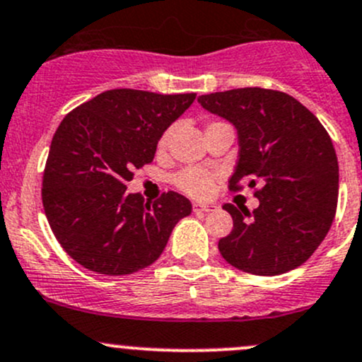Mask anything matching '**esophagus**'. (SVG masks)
Instances as JSON below:
<instances>
[{"label":"esophagus","instance_id":"34e87169","mask_svg":"<svg viewBox=\"0 0 362 362\" xmlns=\"http://www.w3.org/2000/svg\"><path fill=\"white\" fill-rule=\"evenodd\" d=\"M193 211L195 212H214L218 211L216 204H193Z\"/></svg>","mask_w":362,"mask_h":362}]
</instances>
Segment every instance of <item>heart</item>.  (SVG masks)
<instances>
[{"mask_svg":"<svg viewBox=\"0 0 362 362\" xmlns=\"http://www.w3.org/2000/svg\"><path fill=\"white\" fill-rule=\"evenodd\" d=\"M170 132H165L158 141L160 150H165L167 144H169ZM174 185L185 192L186 195L195 197V199H204V197H209L212 192V186H214V181H212V176L206 170L202 169H186L181 170L176 177H174Z\"/></svg>","mask_w":362,"mask_h":362,"instance_id":"obj_1","label":"heart"}]
</instances>
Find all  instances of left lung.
<instances>
[{
    "label": "left lung",
    "mask_w": 362,
    "mask_h": 362,
    "mask_svg": "<svg viewBox=\"0 0 362 362\" xmlns=\"http://www.w3.org/2000/svg\"><path fill=\"white\" fill-rule=\"evenodd\" d=\"M200 106L237 129L238 160L230 188L247 181L259 206L226 204L233 218L219 240L223 258L252 275H281L303 264L337 212L338 160L314 113L284 92L249 87L200 95Z\"/></svg>",
    "instance_id": "1"
}]
</instances>
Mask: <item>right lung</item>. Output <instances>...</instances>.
<instances>
[{"mask_svg": "<svg viewBox=\"0 0 362 362\" xmlns=\"http://www.w3.org/2000/svg\"><path fill=\"white\" fill-rule=\"evenodd\" d=\"M195 94L117 88L66 115L43 173V209L59 244L81 267L127 275L160 258L192 202L167 192L155 204L127 193L134 170L153 162L160 137Z\"/></svg>", "mask_w": 362, "mask_h": 362, "instance_id": "right-lung-1", "label": "right lung"}]
</instances>
